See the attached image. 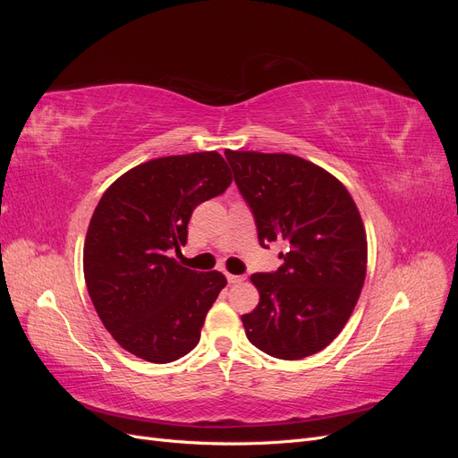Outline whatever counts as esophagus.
<instances>
[{"label":"esophagus","mask_w":458,"mask_h":458,"mask_svg":"<svg viewBox=\"0 0 458 458\" xmlns=\"http://www.w3.org/2000/svg\"><path fill=\"white\" fill-rule=\"evenodd\" d=\"M241 281H244V276H241V275H231V273H227V283H229V284H237V283H241Z\"/></svg>","instance_id":"obj_1"}]
</instances>
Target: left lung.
I'll use <instances>...</instances> for the list:
<instances>
[{"instance_id": "obj_1", "label": "left lung", "mask_w": 458, "mask_h": 458, "mask_svg": "<svg viewBox=\"0 0 458 458\" xmlns=\"http://www.w3.org/2000/svg\"><path fill=\"white\" fill-rule=\"evenodd\" d=\"M225 158L259 244L288 246L279 269L252 275L259 303L241 317L246 336L286 361L321 352L348 323L365 283L357 206L335 175L300 157L225 150Z\"/></svg>"}]
</instances>
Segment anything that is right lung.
<instances>
[{"instance_id":"right-lung-1","label":"right lung","mask_w":458,"mask_h":458,"mask_svg":"<svg viewBox=\"0 0 458 458\" xmlns=\"http://www.w3.org/2000/svg\"><path fill=\"white\" fill-rule=\"evenodd\" d=\"M233 177L217 152L164 157L118 177L97 204L84 246L89 298L123 350L172 363L200 340L227 279L170 258L187 242L192 210L224 195Z\"/></svg>"}]
</instances>
